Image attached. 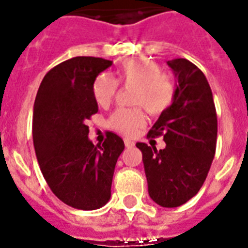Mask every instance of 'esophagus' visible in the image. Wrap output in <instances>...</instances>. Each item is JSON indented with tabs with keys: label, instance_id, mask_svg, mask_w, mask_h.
<instances>
[{
	"label": "esophagus",
	"instance_id": "34e87169",
	"mask_svg": "<svg viewBox=\"0 0 248 248\" xmlns=\"http://www.w3.org/2000/svg\"><path fill=\"white\" fill-rule=\"evenodd\" d=\"M124 145H126V148H132V147L135 145V143L132 140H130V139H124Z\"/></svg>",
	"mask_w": 248,
	"mask_h": 248
}]
</instances>
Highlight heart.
Listing matches in <instances>:
<instances>
[{
    "instance_id": "1",
    "label": "heart",
    "mask_w": 248,
    "mask_h": 248,
    "mask_svg": "<svg viewBox=\"0 0 248 248\" xmlns=\"http://www.w3.org/2000/svg\"><path fill=\"white\" fill-rule=\"evenodd\" d=\"M118 80L127 87H135L132 104L140 105L152 116H158L171 105L175 87L168 74L161 73L157 63L148 60H128L118 70ZM118 91V82L109 74H100L94 79L92 92L100 107H108ZM140 108L117 109L108 120V126L124 135H131L144 124Z\"/></svg>"
}]
</instances>
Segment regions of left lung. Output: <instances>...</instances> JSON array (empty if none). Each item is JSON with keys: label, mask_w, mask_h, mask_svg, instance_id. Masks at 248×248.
<instances>
[{"label": "left lung", "mask_w": 248, "mask_h": 248, "mask_svg": "<svg viewBox=\"0 0 248 248\" xmlns=\"http://www.w3.org/2000/svg\"><path fill=\"white\" fill-rule=\"evenodd\" d=\"M177 78L174 100L149 130L166 147L137 143L143 154L148 194L165 208L182 205L199 192L215 157L217 114L203 71L186 58L168 61Z\"/></svg>", "instance_id": "left-lung-1"}]
</instances>
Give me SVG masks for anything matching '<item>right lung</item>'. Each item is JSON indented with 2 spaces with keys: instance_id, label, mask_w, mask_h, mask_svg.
<instances>
[{
  "instance_id": "obj_1",
  "label": "right lung",
  "mask_w": 248,
  "mask_h": 248,
  "mask_svg": "<svg viewBox=\"0 0 248 248\" xmlns=\"http://www.w3.org/2000/svg\"><path fill=\"white\" fill-rule=\"evenodd\" d=\"M111 63L97 57L61 62L46 73L33 105L32 137L41 173L58 199L83 211L109 202L114 168L124 149L114 132H108L103 145H94L86 124L99 110L94 79Z\"/></svg>"
}]
</instances>
